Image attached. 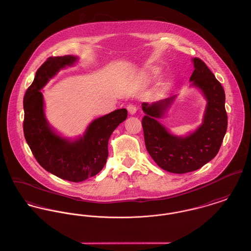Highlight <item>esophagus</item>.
<instances>
[{
    "label": "esophagus",
    "instance_id": "obj_1",
    "mask_svg": "<svg viewBox=\"0 0 251 251\" xmlns=\"http://www.w3.org/2000/svg\"><path fill=\"white\" fill-rule=\"evenodd\" d=\"M126 108H127V110H128V112L130 114H135L136 111H137V106H136V105H134V104H129Z\"/></svg>",
    "mask_w": 251,
    "mask_h": 251
}]
</instances>
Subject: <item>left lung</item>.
I'll list each match as a JSON object with an SVG mask.
<instances>
[{
	"label": "left lung",
	"instance_id": "obj_1",
	"mask_svg": "<svg viewBox=\"0 0 251 251\" xmlns=\"http://www.w3.org/2000/svg\"><path fill=\"white\" fill-rule=\"evenodd\" d=\"M195 71L190 77L192 85L201 90L207 100L203 124L186 137L172 135L158 123L175 96L152 105L143 104L145 115L142 120L145 147L160 168L184 174L201 168L214 158L222 145L227 126L225 92L221 83L198 57L193 59Z\"/></svg>",
	"mask_w": 251,
	"mask_h": 251
}]
</instances>
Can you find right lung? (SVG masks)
Listing matches in <instances>:
<instances>
[{
	"label": "right lung",
	"mask_w": 251,
	"mask_h": 251,
	"mask_svg": "<svg viewBox=\"0 0 251 251\" xmlns=\"http://www.w3.org/2000/svg\"><path fill=\"white\" fill-rule=\"evenodd\" d=\"M76 59L73 55L47 58L38 69L24 98V133L34 157L46 171L72 182L83 181L103 169L108 156V139L127 117L126 108L116 109L94 120L84 136L74 142L51 129L40 90L60 69L73 65Z\"/></svg>",
	"instance_id": "obj_1"
}]
</instances>
